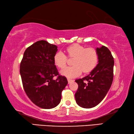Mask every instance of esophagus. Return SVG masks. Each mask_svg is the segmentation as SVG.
Segmentation results:
<instances>
[{
    "label": "esophagus",
    "instance_id": "34e87169",
    "mask_svg": "<svg viewBox=\"0 0 134 134\" xmlns=\"http://www.w3.org/2000/svg\"><path fill=\"white\" fill-rule=\"evenodd\" d=\"M68 83H70L71 82L74 81V80H72V79H68Z\"/></svg>",
    "mask_w": 134,
    "mask_h": 134
}]
</instances>
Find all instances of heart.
<instances>
[{
  "label": "heart",
  "instance_id": "obj_1",
  "mask_svg": "<svg viewBox=\"0 0 134 134\" xmlns=\"http://www.w3.org/2000/svg\"><path fill=\"white\" fill-rule=\"evenodd\" d=\"M66 52L69 58H74L72 66L64 68L67 63V57L62 52H59L54 56V63L59 68H64L60 72L62 75L72 78L79 76L83 71L88 73L92 71L98 62V54L96 49L86 48L79 44H73L67 47Z\"/></svg>",
  "mask_w": 134,
  "mask_h": 134
}]
</instances>
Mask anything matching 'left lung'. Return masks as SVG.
<instances>
[{
	"label": "left lung",
	"mask_w": 134,
	"mask_h": 134,
	"mask_svg": "<svg viewBox=\"0 0 134 134\" xmlns=\"http://www.w3.org/2000/svg\"><path fill=\"white\" fill-rule=\"evenodd\" d=\"M98 63L91 73L82 79H76L78 88L75 94L79 106L84 108L95 107L102 101L111 88L114 78V60L106 46L96 49Z\"/></svg>",
	"instance_id": "1"
}]
</instances>
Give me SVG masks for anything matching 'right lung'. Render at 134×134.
Here are the masks:
<instances>
[{
    "label": "right lung",
    "instance_id": "obj_1",
    "mask_svg": "<svg viewBox=\"0 0 134 134\" xmlns=\"http://www.w3.org/2000/svg\"><path fill=\"white\" fill-rule=\"evenodd\" d=\"M57 48L45 41H37L26 49L20 62V74L25 92L41 108L57 106L68 84L66 78L59 74L54 63ZM56 76L55 80L53 77Z\"/></svg>",
    "mask_w": 134,
    "mask_h": 134
}]
</instances>
